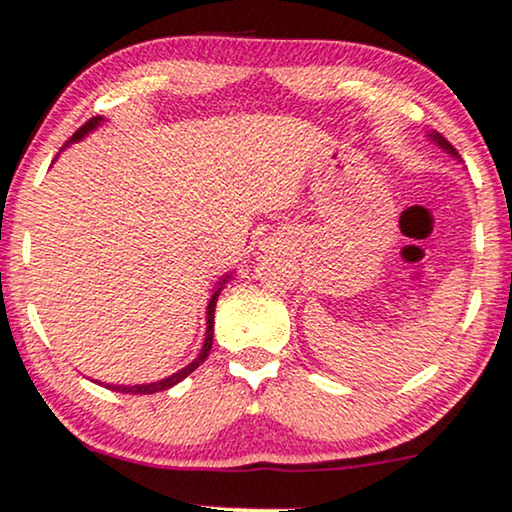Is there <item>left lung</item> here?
Wrapping results in <instances>:
<instances>
[{
  "instance_id": "8db88e82",
  "label": "left lung",
  "mask_w": 512,
  "mask_h": 512,
  "mask_svg": "<svg viewBox=\"0 0 512 512\" xmlns=\"http://www.w3.org/2000/svg\"><path fill=\"white\" fill-rule=\"evenodd\" d=\"M428 139L432 141V144H437L439 148H442V151H446V153H449V155H451V158H456V160H458V163H461V155H458V151H456V148H454V146H451V144H449V141H446V139L442 137V134H437V132H430V134H428Z\"/></svg>"
}]
</instances>
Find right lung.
<instances>
[{
    "label": "right lung",
    "instance_id": "obj_1",
    "mask_svg": "<svg viewBox=\"0 0 512 512\" xmlns=\"http://www.w3.org/2000/svg\"><path fill=\"white\" fill-rule=\"evenodd\" d=\"M101 125H103V118H101V115H96V118L89 120L87 125H82L80 129H77V132L66 141V146H63V148H68L70 144H77V141H82L84 137H87V134H92L94 129L101 127ZM231 276H234V271H231V274H224L222 278H219L215 290H212L210 302H208V312H205V323H208V328H205L203 347H200L198 357L193 359L189 366L179 368L177 373L167 375V378H163V380H155V383H144V385H106L108 390H113V392H125V394H153V392H163V390H170V387L181 383V380H184L186 375H191L193 371H196V368H198L200 364H203L205 359H208V354H210V349H212V331H215V304H217L219 293H222V290H224V283H229Z\"/></svg>",
    "mask_w": 512,
    "mask_h": 512
}]
</instances>
